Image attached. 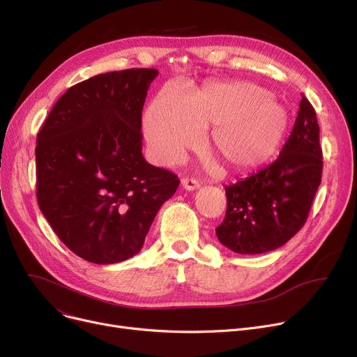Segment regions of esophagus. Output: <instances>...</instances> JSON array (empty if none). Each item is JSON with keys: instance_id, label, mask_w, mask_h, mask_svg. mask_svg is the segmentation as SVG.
<instances>
[{"instance_id": "34e87169", "label": "esophagus", "mask_w": 357, "mask_h": 357, "mask_svg": "<svg viewBox=\"0 0 357 357\" xmlns=\"http://www.w3.org/2000/svg\"><path fill=\"white\" fill-rule=\"evenodd\" d=\"M181 185H182V188L187 191H195L199 188V182L195 179H191V178H183L181 181Z\"/></svg>"}]
</instances>
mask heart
Segmentation results:
<instances>
[{"instance_id": "obj_1", "label": "heart", "mask_w": 357, "mask_h": 357, "mask_svg": "<svg viewBox=\"0 0 357 357\" xmlns=\"http://www.w3.org/2000/svg\"><path fill=\"white\" fill-rule=\"evenodd\" d=\"M289 116L268 91L246 82L210 83L187 100L169 87L151 102L144 135L160 163L178 162L211 128L207 146L226 166L251 169L268 160L280 144Z\"/></svg>"}]
</instances>
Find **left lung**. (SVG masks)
Returning <instances> with one entry per match:
<instances>
[{
	"label": "left lung",
	"instance_id": "8db88e82",
	"mask_svg": "<svg viewBox=\"0 0 357 357\" xmlns=\"http://www.w3.org/2000/svg\"><path fill=\"white\" fill-rule=\"evenodd\" d=\"M322 176L317 112L302 96L296 121L278 158L259 172L226 187L225 220L217 239L238 254L283 246L305 225Z\"/></svg>",
	"mask_w": 357,
	"mask_h": 357
}]
</instances>
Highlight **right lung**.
Returning <instances> with one entry per match:
<instances>
[{
  "label": "right lung",
  "instance_id": "obj_1",
  "mask_svg": "<svg viewBox=\"0 0 357 357\" xmlns=\"http://www.w3.org/2000/svg\"><path fill=\"white\" fill-rule=\"evenodd\" d=\"M154 68L105 73L70 87L36 138V198L68 250L95 264L143 248L179 179L146 162L142 112Z\"/></svg>",
  "mask_w": 357,
  "mask_h": 357
}]
</instances>
